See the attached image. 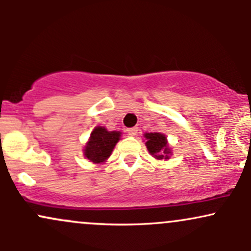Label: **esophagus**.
<instances>
[{
    "mask_svg": "<svg viewBox=\"0 0 251 251\" xmlns=\"http://www.w3.org/2000/svg\"><path fill=\"white\" fill-rule=\"evenodd\" d=\"M127 133H128V135H131V137H134V135L138 133V127L127 128Z\"/></svg>",
    "mask_w": 251,
    "mask_h": 251,
    "instance_id": "esophagus-1",
    "label": "esophagus"
}]
</instances>
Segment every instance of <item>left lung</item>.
Returning a JSON list of instances; mask_svg holds the SVG:
<instances>
[{
	"instance_id": "1",
	"label": "left lung",
	"mask_w": 251,
	"mask_h": 251,
	"mask_svg": "<svg viewBox=\"0 0 251 251\" xmlns=\"http://www.w3.org/2000/svg\"><path fill=\"white\" fill-rule=\"evenodd\" d=\"M146 148L150 154H152L155 159H169L171 154V149L169 148L168 140L163 133L154 132V133H145Z\"/></svg>"
}]
</instances>
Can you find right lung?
<instances>
[{
  "instance_id": "add662e5",
  "label": "right lung",
  "mask_w": 251,
  "mask_h": 251,
  "mask_svg": "<svg viewBox=\"0 0 251 251\" xmlns=\"http://www.w3.org/2000/svg\"><path fill=\"white\" fill-rule=\"evenodd\" d=\"M120 135L119 131H107L102 126H97L83 149V155L94 164L105 163L119 142Z\"/></svg>"
}]
</instances>
